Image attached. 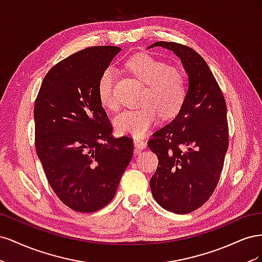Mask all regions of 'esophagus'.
<instances>
[{
  "instance_id": "34e87169",
  "label": "esophagus",
  "mask_w": 262,
  "mask_h": 262,
  "mask_svg": "<svg viewBox=\"0 0 262 262\" xmlns=\"http://www.w3.org/2000/svg\"><path fill=\"white\" fill-rule=\"evenodd\" d=\"M133 143H134V146H136L138 149H144L146 147V142L142 138H134Z\"/></svg>"
}]
</instances>
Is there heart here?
Wrapping results in <instances>:
<instances>
[{
	"mask_svg": "<svg viewBox=\"0 0 262 262\" xmlns=\"http://www.w3.org/2000/svg\"><path fill=\"white\" fill-rule=\"evenodd\" d=\"M126 67L146 85L141 101L143 106L125 109L116 117L115 126L119 133L140 138L153 128L161 115L172 118L179 113L187 96V81L181 70L147 54L134 55L126 62ZM115 84V71L105 70L98 81V97L101 105L109 110H117L119 106Z\"/></svg>",
	"mask_w": 262,
	"mask_h": 262,
	"instance_id": "heart-1",
	"label": "heart"
}]
</instances>
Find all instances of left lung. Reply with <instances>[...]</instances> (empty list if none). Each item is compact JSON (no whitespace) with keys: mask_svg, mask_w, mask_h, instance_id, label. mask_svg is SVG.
Listing matches in <instances>:
<instances>
[{"mask_svg":"<svg viewBox=\"0 0 262 262\" xmlns=\"http://www.w3.org/2000/svg\"><path fill=\"white\" fill-rule=\"evenodd\" d=\"M171 50L188 74L186 100L173 120L153 133L148 147L158 158L149 180L156 202L187 214L207 202L216 188L228 147L226 102L207 62L187 46L157 41Z\"/></svg>","mask_w":262,"mask_h":262,"instance_id":"1","label":"left lung"}]
</instances>
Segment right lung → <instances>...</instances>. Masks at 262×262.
<instances>
[{
	"instance_id": "obj_1",
	"label": "right lung",
	"mask_w": 262,
	"mask_h": 262,
	"mask_svg": "<svg viewBox=\"0 0 262 262\" xmlns=\"http://www.w3.org/2000/svg\"><path fill=\"white\" fill-rule=\"evenodd\" d=\"M119 47H91L60 61L35 101V145L47 180L76 212L98 211L114 199L133 155L129 137L114 138L98 97V81Z\"/></svg>"
}]
</instances>
